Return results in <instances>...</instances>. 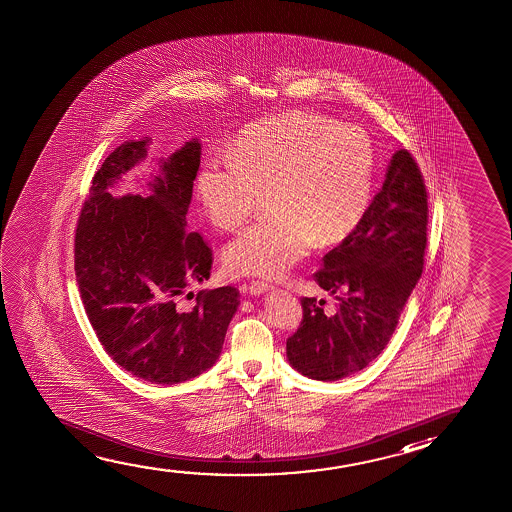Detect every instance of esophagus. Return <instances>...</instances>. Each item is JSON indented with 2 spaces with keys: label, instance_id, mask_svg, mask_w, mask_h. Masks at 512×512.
<instances>
[{
  "label": "esophagus",
  "instance_id": "1",
  "mask_svg": "<svg viewBox=\"0 0 512 512\" xmlns=\"http://www.w3.org/2000/svg\"><path fill=\"white\" fill-rule=\"evenodd\" d=\"M271 290V285H267L264 282H252L248 285V292L252 294V296H260V294H266Z\"/></svg>",
  "mask_w": 512,
  "mask_h": 512
}]
</instances>
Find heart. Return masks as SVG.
Segmentation results:
<instances>
[{"label":"heart","instance_id":"obj_1","mask_svg":"<svg viewBox=\"0 0 512 512\" xmlns=\"http://www.w3.org/2000/svg\"><path fill=\"white\" fill-rule=\"evenodd\" d=\"M377 156L359 126L292 112L248 126L227 156H206L195 195L216 229L234 232L259 209L269 190L273 213L225 250L236 275L278 278L320 246L340 245L370 206Z\"/></svg>","mask_w":512,"mask_h":512}]
</instances>
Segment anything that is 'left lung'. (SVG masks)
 I'll return each mask as SVG.
<instances>
[{"label": "left lung", "mask_w": 512, "mask_h": 512, "mask_svg": "<svg viewBox=\"0 0 512 512\" xmlns=\"http://www.w3.org/2000/svg\"><path fill=\"white\" fill-rule=\"evenodd\" d=\"M426 225L423 174L407 149H398L357 229L313 275L336 310L324 313V299H301V326L287 340L294 370L333 382L363 370L386 349L423 273Z\"/></svg>", "instance_id": "left-lung-1"}]
</instances>
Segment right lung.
<instances>
[{
    "label": "right lung",
    "mask_w": 512,
    "mask_h": 512,
    "mask_svg": "<svg viewBox=\"0 0 512 512\" xmlns=\"http://www.w3.org/2000/svg\"><path fill=\"white\" fill-rule=\"evenodd\" d=\"M149 142H123L95 174L75 230V276L105 352L135 377L172 386L216 363L239 290H202L190 312L176 306L213 264L208 243L186 229L200 142L160 158L146 195H112L109 188L148 156Z\"/></svg>",
    "instance_id": "obj_1"
}]
</instances>
